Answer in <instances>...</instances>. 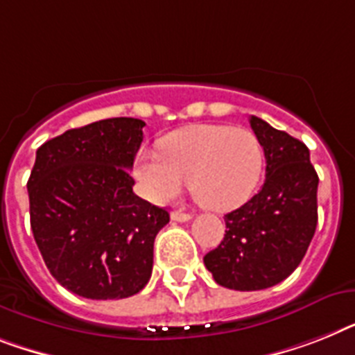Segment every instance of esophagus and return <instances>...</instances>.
Wrapping results in <instances>:
<instances>
[{
    "mask_svg": "<svg viewBox=\"0 0 355 355\" xmlns=\"http://www.w3.org/2000/svg\"><path fill=\"white\" fill-rule=\"evenodd\" d=\"M172 221H180V223H184V221H190L192 219V216L187 212H181V210H174V212L171 214Z\"/></svg>",
    "mask_w": 355,
    "mask_h": 355,
    "instance_id": "esophagus-1",
    "label": "esophagus"
}]
</instances>
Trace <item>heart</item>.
Listing matches in <instances>:
<instances>
[{"mask_svg": "<svg viewBox=\"0 0 355 355\" xmlns=\"http://www.w3.org/2000/svg\"><path fill=\"white\" fill-rule=\"evenodd\" d=\"M265 150L248 128L194 125L166 136L159 154L141 152L136 178L145 194L166 203L178 198L183 183L199 207L228 212L254 196L261 181Z\"/></svg>", "mask_w": 355, "mask_h": 355, "instance_id": "1", "label": "heart"}]
</instances>
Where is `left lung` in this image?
<instances>
[{
	"mask_svg": "<svg viewBox=\"0 0 355 355\" xmlns=\"http://www.w3.org/2000/svg\"><path fill=\"white\" fill-rule=\"evenodd\" d=\"M265 150L261 190L225 216L223 241L203 257L216 283L232 290H263L292 274L318 227L319 178L303 141L252 116Z\"/></svg>",
	"mask_w": 355,
	"mask_h": 355,
	"instance_id": "8db88e82",
	"label": "left lung"
}]
</instances>
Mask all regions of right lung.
<instances>
[{
    "label": "right lung",
    "mask_w": 355,
    "mask_h": 355,
    "mask_svg": "<svg viewBox=\"0 0 355 355\" xmlns=\"http://www.w3.org/2000/svg\"><path fill=\"white\" fill-rule=\"evenodd\" d=\"M145 121L110 118L70 128L37 148L26 189L46 268L87 300H123L152 276L165 209L134 194L130 168Z\"/></svg>",
    "instance_id": "1"
}]
</instances>
